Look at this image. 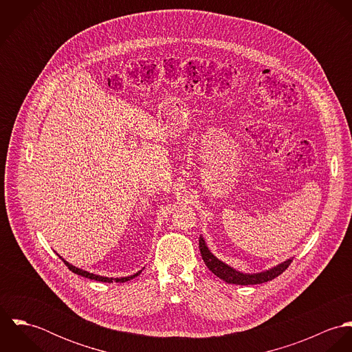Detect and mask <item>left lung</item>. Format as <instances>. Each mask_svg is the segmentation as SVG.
Masks as SVG:
<instances>
[{"label":"left lung","mask_w":352,"mask_h":352,"mask_svg":"<svg viewBox=\"0 0 352 352\" xmlns=\"http://www.w3.org/2000/svg\"><path fill=\"white\" fill-rule=\"evenodd\" d=\"M199 250H201V258L204 261V264L208 267V270L217 275L219 279L225 280L226 283H230V285H243V286H247V285H258V283H264V282H268V280H272L275 279L276 276H279L283 271L287 270V267L292 264V258L283 261L282 264L268 270V271H264V272H260V274H243V272H239L236 270H233L232 267H229L228 264L222 263L221 260H218L211 252L208 251L206 243L203 239H199Z\"/></svg>","instance_id":"1"}]
</instances>
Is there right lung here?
Here are the masks:
<instances>
[{
  "mask_svg": "<svg viewBox=\"0 0 352 352\" xmlns=\"http://www.w3.org/2000/svg\"><path fill=\"white\" fill-rule=\"evenodd\" d=\"M59 258H62V257L59 256ZM62 261H63V263L67 265V268H69L72 272H74V274H77V275H81V276H84V278H88V279L99 280V282H107V283H111V282H120V283H123V282H127V280H130V279H133V278H135V276H138V275L141 274V271H140V272H137L135 275H131V276H126V278H105V276L95 275V274H91V272H88V271L80 270V268H77V267H74V265L69 264V263H67L66 260H63V258H62Z\"/></svg>",
  "mask_w": 352,
  "mask_h": 352,
  "instance_id": "add662e5",
  "label": "right lung"
}]
</instances>
